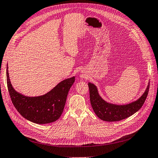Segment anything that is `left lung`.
<instances>
[{"instance_id": "8db88e82", "label": "left lung", "mask_w": 158, "mask_h": 158, "mask_svg": "<svg viewBox=\"0 0 158 158\" xmlns=\"http://www.w3.org/2000/svg\"><path fill=\"white\" fill-rule=\"evenodd\" d=\"M90 94V102L96 116L106 122H117L132 116L138 111L143 105L149 89V83L144 93L138 99L126 105H116L108 103L102 98L96 85L88 84Z\"/></svg>"}]
</instances>
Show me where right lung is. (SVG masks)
I'll return each instance as SVG.
<instances>
[{
  "label": "right lung",
  "instance_id": "1",
  "mask_svg": "<svg viewBox=\"0 0 158 158\" xmlns=\"http://www.w3.org/2000/svg\"><path fill=\"white\" fill-rule=\"evenodd\" d=\"M7 85L12 103L19 113L29 121L37 124L54 122L63 112L67 94L75 77L65 79L46 94L29 97L22 94L13 87L6 69Z\"/></svg>",
  "mask_w": 158,
  "mask_h": 158
}]
</instances>
